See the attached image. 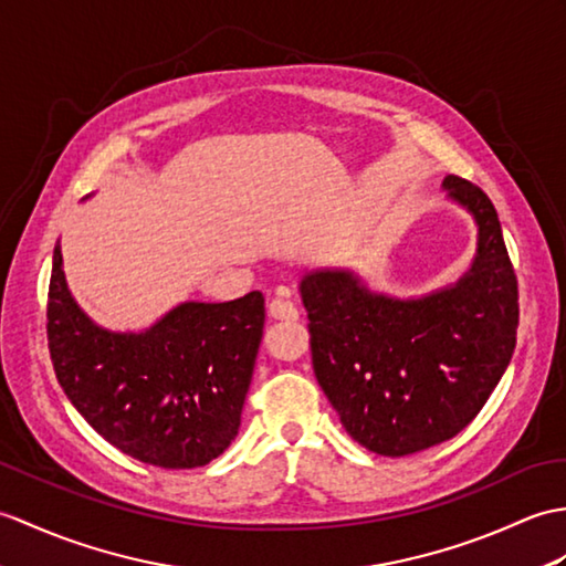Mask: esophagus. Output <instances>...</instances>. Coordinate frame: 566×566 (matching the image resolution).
I'll return each instance as SVG.
<instances>
[{
  "label": "esophagus",
  "instance_id": "1",
  "mask_svg": "<svg viewBox=\"0 0 566 566\" xmlns=\"http://www.w3.org/2000/svg\"><path fill=\"white\" fill-rule=\"evenodd\" d=\"M268 311L272 318H277V321H296L298 318V308L294 306V301H289L284 296H274L270 301Z\"/></svg>",
  "mask_w": 566,
  "mask_h": 566
}]
</instances>
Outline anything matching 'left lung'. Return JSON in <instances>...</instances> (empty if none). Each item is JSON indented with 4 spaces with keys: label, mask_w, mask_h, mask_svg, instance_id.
Segmentation results:
<instances>
[{
    "label": "left lung",
    "mask_w": 566,
    "mask_h": 566,
    "mask_svg": "<svg viewBox=\"0 0 566 566\" xmlns=\"http://www.w3.org/2000/svg\"><path fill=\"white\" fill-rule=\"evenodd\" d=\"M443 188L478 219L465 277L424 298L378 296L349 272L301 282L311 359L349 437L378 455L453 439L490 400L516 347L518 282L492 200L449 176Z\"/></svg>",
    "instance_id": "left-lung-1"
}]
</instances>
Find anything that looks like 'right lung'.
I'll list each match as a JSON object with an SVG mask.
<instances>
[{
	"label": "right lung",
	"mask_w": 566,
	"mask_h": 566,
	"mask_svg": "<svg viewBox=\"0 0 566 566\" xmlns=\"http://www.w3.org/2000/svg\"><path fill=\"white\" fill-rule=\"evenodd\" d=\"M48 349L64 396L125 455L186 470L235 439L265 325V296L180 304L147 333H108L78 311L55 245Z\"/></svg>",
	"instance_id": "obj_1"
}]
</instances>
